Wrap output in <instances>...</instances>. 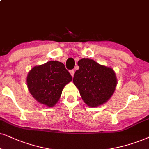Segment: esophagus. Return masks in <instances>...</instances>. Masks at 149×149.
Instances as JSON below:
<instances>
[{"instance_id": "1", "label": "esophagus", "mask_w": 149, "mask_h": 149, "mask_svg": "<svg viewBox=\"0 0 149 149\" xmlns=\"http://www.w3.org/2000/svg\"><path fill=\"white\" fill-rule=\"evenodd\" d=\"M74 73H75L74 70H71L70 71V73H71V76H72V77H73V76H74Z\"/></svg>"}]
</instances>
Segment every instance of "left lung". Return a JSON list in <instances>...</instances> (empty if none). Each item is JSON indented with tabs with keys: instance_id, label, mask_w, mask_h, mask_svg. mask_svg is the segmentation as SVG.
Returning a JSON list of instances; mask_svg holds the SVG:
<instances>
[{
	"instance_id": "left-lung-1",
	"label": "left lung",
	"mask_w": 149,
	"mask_h": 149,
	"mask_svg": "<svg viewBox=\"0 0 149 149\" xmlns=\"http://www.w3.org/2000/svg\"><path fill=\"white\" fill-rule=\"evenodd\" d=\"M78 65L80 68L73 82L84 102L89 107L104 104L113 95L118 84L114 70L88 58L80 60Z\"/></svg>"
}]
</instances>
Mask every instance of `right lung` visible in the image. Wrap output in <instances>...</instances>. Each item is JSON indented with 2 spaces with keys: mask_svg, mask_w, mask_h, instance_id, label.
I'll list each match as a JSON object with an SVG mask.
<instances>
[{
  "mask_svg": "<svg viewBox=\"0 0 149 149\" xmlns=\"http://www.w3.org/2000/svg\"><path fill=\"white\" fill-rule=\"evenodd\" d=\"M71 80L64 64L54 61L35 66L27 76L30 93L38 102L47 107L57 104L64 87Z\"/></svg>",
  "mask_w": 149,
  "mask_h": 149,
  "instance_id": "obj_1",
  "label": "right lung"
}]
</instances>
